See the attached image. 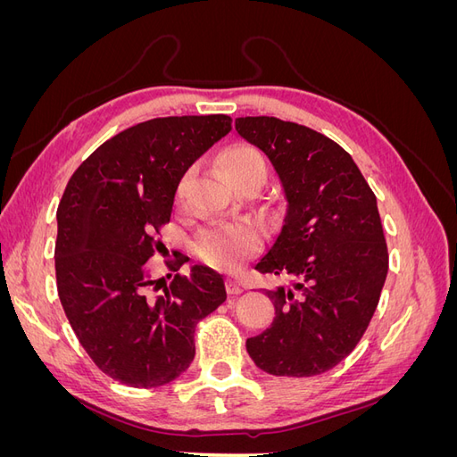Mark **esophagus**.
Here are the masks:
<instances>
[{"label": "esophagus", "mask_w": 457, "mask_h": 457, "mask_svg": "<svg viewBox=\"0 0 457 457\" xmlns=\"http://www.w3.org/2000/svg\"><path fill=\"white\" fill-rule=\"evenodd\" d=\"M227 289H228L230 295L242 294V286H240L237 280H234V278H228V280H227Z\"/></svg>", "instance_id": "34e87169"}]
</instances>
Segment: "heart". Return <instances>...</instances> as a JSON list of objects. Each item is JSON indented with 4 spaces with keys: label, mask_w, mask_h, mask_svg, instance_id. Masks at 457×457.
<instances>
[{
    "label": "heart",
    "mask_w": 457,
    "mask_h": 457,
    "mask_svg": "<svg viewBox=\"0 0 457 457\" xmlns=\"http://www.w3.org/2000/svg\"><path fill=\"white\" fill-rule=\"evenodd\" d=\"M220 170L232 185L244 179L267 177V162L261 152L250 145H232L220 156ZM179 196L183 195V185L179 187ZM259 247V232L250 223H230L205 230L195 244L196 255L215 269L234 270L245 259H250Z\"/></svg>",
    "instance_id": "1"
}]
</instances>
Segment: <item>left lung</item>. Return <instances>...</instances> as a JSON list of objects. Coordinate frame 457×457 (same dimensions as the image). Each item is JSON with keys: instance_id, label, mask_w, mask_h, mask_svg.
<instances>
[{"instance_id": "8db88e82", "label": "left lung", "mask_w": 457, "mask_h": 457, "mask_svg": "<svg viewBox=\"0 0 457 457\" xmlns=\"http://www.w3.org/2000/svg\"><path fill=\"white\" fill-rule=\"evenodd\" d=\"M237 131L274 165L286 212L262 274L274 320L245 341L272 376L311 378L337 366L362 339L389 270L378 200L349 152L326 135L269 116L237 118Z\"/></svg>"}]
</instances>
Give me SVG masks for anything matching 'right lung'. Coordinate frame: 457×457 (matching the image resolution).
<instances>
[{"instance_id":"obj_1","label":"right lung","mask_w":457,"mask_h":457,"mask_svg":"<svg viewBox=\"0 0 457 457\" xmlns=\"http://www.w3.org/2000/svg\"><path fill=\"white\" fill-rule=\"evenodd\" d=\"M232 129L225 114L154 118L114 135L79 165L57 210V289L76 337L106 376L152 389L195 361L196 324L227 299L223 274L195 265L150 278L187 170ZM177 257V255H175ZM185 262L177 257L175 270Z\"/></svg>"}]
</instances>
